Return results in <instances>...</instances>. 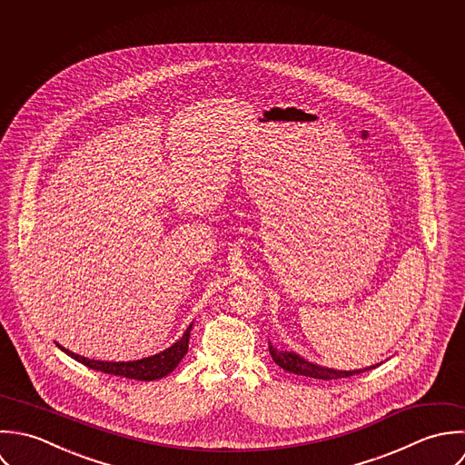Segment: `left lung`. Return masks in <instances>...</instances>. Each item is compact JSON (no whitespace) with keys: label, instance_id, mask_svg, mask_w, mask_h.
<instances>
[{"label":"left lung","instance_id":"left-lung-1","mask_svg":"<svg viewBox=\"0 0 465 465\" xmlns=\"http://www.w3.org/2000/svg\"><path fill=\"white\" fill-rule=\"evenodd\" d=\"M270 354L273 358V361L279 365L280 369L296 373V375H305V377H314V379H341V377H351L361 371H371L379 367L381 363L369 367V369H360V371H334V369H327L316 363H311L307 360H303L302 356H298L296 352H287V351H279L270 343Z\"/></svg>","mask_w":465,"mask_h":465}]
</instances>
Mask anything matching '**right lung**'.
<instances>
[{
	"label": "right lung",
	"instance_id": "add662e5",
	"mask_svg": "<svg viewBox=\"0 0 465 465\" xmlns=\"http://www.w3.org/2000/svg\"><path fill=\"white\" fill-rule=\"evenodd\" d=\"M190 331H192V323L188 325L185 334L174 345H171L163 352H158L151 358H143V360H136V361H96V360H88V358H83L79 354H74V352H70L68 349H64L61 345L59 347L70 358L86 365L88 369L111 373V375L127 377V379H136V381H154V379L169 375L185 358V354L188 352Z\"/></svg>",
	"mask_w": 465,
	"mask_h": 465
}]
</instances>
